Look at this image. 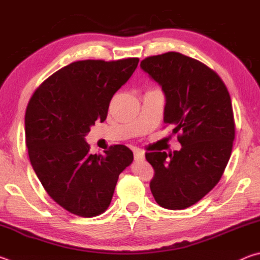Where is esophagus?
Returning <instances> with one entry per match:
<instances>
[{"label":"esophagus","mask_w":260,"mask_h":260,"mask_svg":"<svg viewBox=\"0 0 260 260\" xmlns=\"http://www.w3.org/2000/svg\"><path fill=\"white\" fill-rule=\"evenodd\" d=\"M134 158H135V160H143L144 152L141 150H134Z\"/></svg>","instance_id":"1"}]
</instances>
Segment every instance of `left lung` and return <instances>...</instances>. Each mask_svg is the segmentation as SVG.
I'll return each instance as SVG.
<instances>
[{"label":"left lung","instance_id":"8db88e82","mask_svg":"<svg viewBox=\"0 0 260 260\" xmlns=\"http://www.w3.org/2000/svg\"><path fill=\"white\" fill-rule=\"evenodd\" d=\"M140 67L164 91V122L180 133L182 146L169 155L146 153L155 170L151 192L162 208H189L212 190L231 158L235 124L230 93L213 70L180 52L147 57Z\"/></svg>","mask_w":260,"mask_h":260}]
</instances>
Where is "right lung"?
<instances>
[{"mask_svg":"<svg viewBox=\"0 0 260 260\" xmlns=\"http://www.w3.org/2000/svg\"><path fill=\"white\" fill-rule=\"evenodd\" d=\"M139 58L79 60L42 82L25 113L30 164L52 200L79 217H95L111 203L133 152L117 144L91 155L85 136L107 119L110 101L138 68Z\"/></svg>","mask_w":260,"mask_h":260,"instance_id":"1","label":"right lung"}]
</instances>
